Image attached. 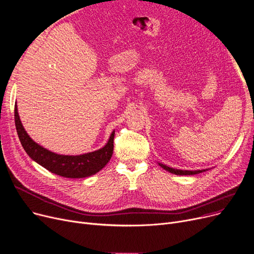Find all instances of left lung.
<instances>
[{
	"label": "left lung",
	"mask_w": 254,
	"mask_h": 254,
	"mask_svg": "<svg viewBox=\"0 0 254 254\" xmlns=\"http://www.w3.org/2000/svg\"><path fill=\"white\" fill-rule=\"evenodd\" d=\"M158 164H159V166H161L163 169H165L168 172L176 174V175H193V174H198V173H201V172H204V171L208 170V169H202V170H181V169H175V168L168 167L166 165H164V164H162V163H158Z\"/></svg>",
	"instance_id": "obj_1"
}]
</instances>
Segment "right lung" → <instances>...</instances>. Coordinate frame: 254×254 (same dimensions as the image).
Listing matches in <instances>:
<instances>
[{
  "label": "right lung",
  "instance_id": "add662e5",
  "mask_svg": "<svg viewBox=\"0 0 254 254\" xmlns=\"http://www.w3.org/2000/svg\"><path fill=\"white\" fill-rule=\"evenodd\" d=\"M14 119L19 140L26 154L41 166L54 174L66 178L88 177L100 171L112 158L115 131L112 132L107 144L97 151L77 156L59 155L41 146L29 137L20 121L16 104L14 110Z\"/></svg>",
  "mask_w": 254,
  "mask_h": 254
}]
</instances>
